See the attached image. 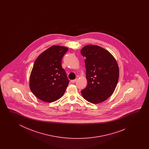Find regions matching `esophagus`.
I'll use <instances>...</instances> for the list:
<instances>
[{"instance_id": "1", "label": "esophagus", "mask_w": 149, "mask_h": 149, "mask_svg": "<svg viewBox=\"0 0 149 149\" xmlns=\"http://www.w3.org/2000/svg\"><path fill=\"white\" fill-rule=\"evenodd\" d=\"M77 80V79H74V80H71V82H72V83H74V82H76Z\"/></svg>"}]
</instances>
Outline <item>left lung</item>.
I'll list each match as a JSON object with an SVG mask.
<instances>
[{
	"mask_svg": "<svg viewBox=\"0 0 149 149\" xmlns=\"http://www.w3.org/2000/svg\"><path fill=\"white\" fill-rule=\"evenodd\" d=\"M85 60L87 86L81 91L82 97L93 104L107 100L117 85L119 69L113 56L104 48L88 45L81 49Z\"/></svg>",
	"mask_w": 149,
	"mask_h": 149,
	"instance_id": "1",
	"label": "left lung"
}]
</instances>
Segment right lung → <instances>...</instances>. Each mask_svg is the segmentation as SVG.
Wrapping results in <instances>:
<instances>
[{
  "label": "right lung",
  "mask_w": 149,
  "mask_h": 149,
  "mask_svg": "<svg viewBox=\"0 0 149 149\" xmlns=\"http://www.w3.org/2000/svg\"><path fill=\"white\" fill-rule=\"evenodd\" d=\"M68 48L54 45L40 54L35 61L30 76L32 93L42 101L51 103L63 96L69 85L62 59Z\"/></svg>",
  "instance_id": "right-lung-1"
}]
</instances>
